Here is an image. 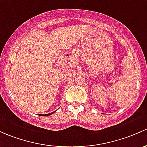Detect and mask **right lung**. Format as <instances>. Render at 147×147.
I'll list each match as a JSON object with an SVG mask.
<instances>
[{
  "label": "right lung",
  "instance_id": "1",
  "mask_svg": "<svg viewBox=\"0 0 147 147\" xmlns=\"http://www.w3.org/2000/svg\"><path fill=\"white\" fill-rule=\"evenodd\" d=\"M54 112H55V111H54ZM54 112H53V113H48V114H44V115H43V116H47V115H51V114H53Z\"/></svg>",
  "mask_w": 147,
  "mask_h": 147
}]
</instances>
